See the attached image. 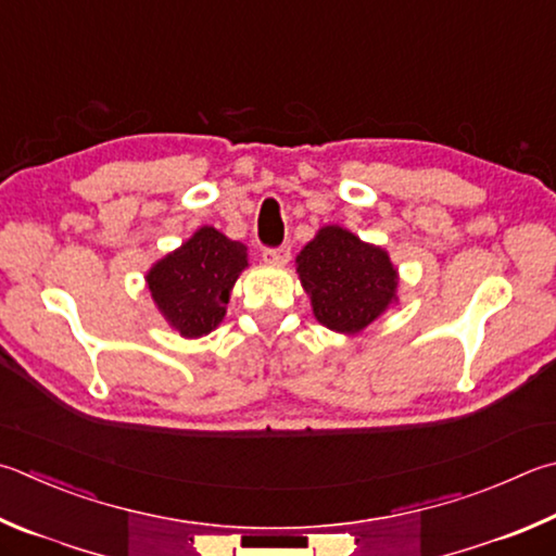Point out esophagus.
Returning a JSON list of instances; mask_svg holds the SVG:
<instances>
[{
    "instance_id": "34e87169",
    "label": "esophagus",
    "mask_w": 556,
    "mask_h": 556,
    "mask_svg": "<svg viewBox=\"0 0 556 556\" xmlns=\"http://www.w3.org/2000/svg\"><path fill=\"white\" fill-rule=\"evenodd\" d=\"M289 257H291V250H289L287 245H281V248H267L265 252H262V260H265L267 265H277V267L287 265Z\"/></svg>"
}]
</instances>
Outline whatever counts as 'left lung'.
I'll list each match as a JSON object with an SVG mask.
<instances>
[{
  "instance_id": "1",
  "label": "left lung",
  "mask_w": 556,
  "mask_h": 556,
  "mask_svg": "<svg viewBox=\"0 0 556 556\" xmlns=\"http://www.w3.org/2000/svg\"><path fill=\"white\" fill-rule=\"evenodd\" d=\"M313 316L328 330L357 336L399 304V269L389 252L342 226H323L296 255Z\"/></svg>"
}]
</instances>
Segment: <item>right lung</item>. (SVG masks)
Masks as SVG:
<instances>
[{
    "mask_svg": "<svg viewBox=\"0 0 556 556\" xmlns=\"http://www.w3.org/2000/svg\"><path fill=\"white\" fill-rule=\"evenodd\" d=\"M248 267V245L214 226H201L177 250L153 262L146 287L167 326L197 340L224 323L230 291Z\"/></svg>",
    "mask_w": 556,
    "mask_h": 556,
    "instance_id": "right-lung-1",
    "label": "right lung"
}]
</instances>
